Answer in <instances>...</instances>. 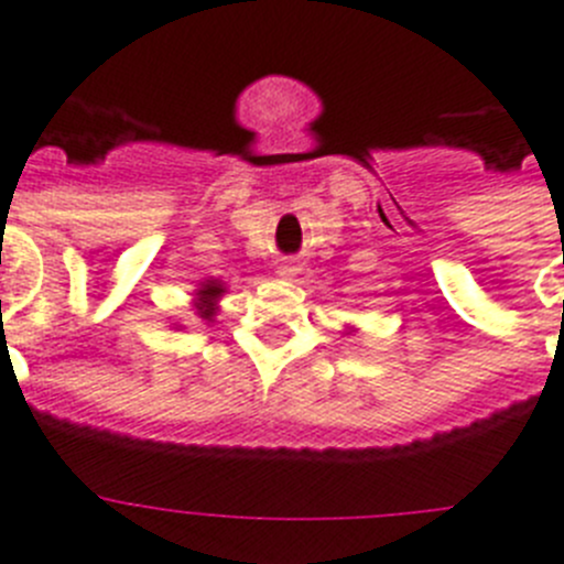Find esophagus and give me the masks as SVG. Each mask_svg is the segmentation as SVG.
Returning <instances> with one entry per match:
<instances>
[{
    "label": "esophagus",
    "instance_id": "obj_1",
    "mask_svg": "<svg viewBox=\"0 0 564 564\" xmlns=\"http://www.w3.org/2000/svg\"><path fill=\"white\" fill-rule=\"evenodd\" d=\"M301 270H303V263L297 261V258H281V261H278V275L281 278L301 275Z\"/></svg>",
    "mask_w": 564,
    "mask_h": 564
}]
</instances>
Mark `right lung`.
<instances>
[{"label": "right lung", "instance_id": "1", "mask_svg": "<svg viewBox=\"0 0 564 564\" xmlns=\"http://www.w3.org/2000/svg\"><path fill=\"white\" fill-rule=\"evenodd\" d=\"M225 292V289L219 286V283H207L205 289H199V303H196V308H199V317L210 319L213 312H216V297Z\"/></svg>", "mask_w": 564, "mask_h": 564}]
</instances>
